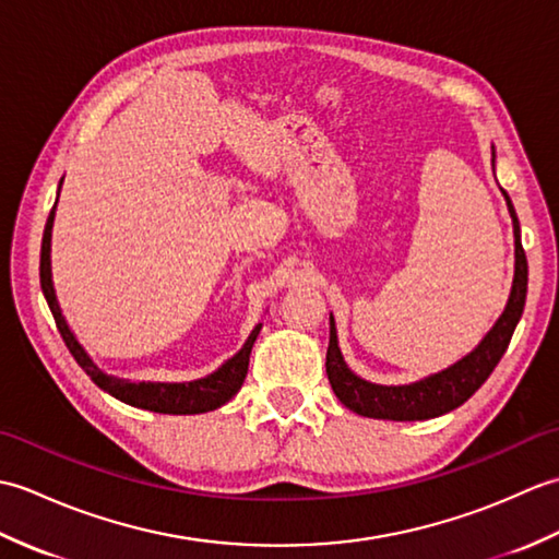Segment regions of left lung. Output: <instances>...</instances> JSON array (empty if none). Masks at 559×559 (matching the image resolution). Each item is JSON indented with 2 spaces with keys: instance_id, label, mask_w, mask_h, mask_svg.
<instances>
[{
  "instance_id": "left-lung-1",
  "label": "left lung",
  "mask_w": 559,
  "mask_h": 559,
  "mask_svg": "<svg viewBox=\"0 0 559 559\" xmlns=\"http://www.w3.org/2000/svg\"><path fill=\"white\" fill-rule=\"evenodd\" d=\"M495 160V153H492ZM509 216H512L514 225V281H512V293H509V300L502 317L497 319L495 326L488 331L476 348H473L466 358H461L447 370L430 374L425 379H418L413 384H401V386H384V384H372L367 379L355 374L346 365L338 348V336H336V324L334 314L329 317V350H326V374L329 384L334 389V394L343 406L350 408L353 413L365 415V418H377V420H430L437 415H444L449 411L459 408L463 401H468L476 391L483 386L485 379L492 374L497 362L502 360V355L512 341L514 329L524 312L526 305V288H528V264H526V252L521 247V228L516 211L512 206V199L507 197Z\"/></svg>"
}]
</instances>
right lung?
Returning a JSON list of instances; mask_svg holds the SVG:
<instances>
[{
	"label": "right lung",
	"mask_w": 559,
	"mask_h": 559,
	"mask_svg": "<svg viewBox=\"0 0 559 559\" xmlns=\"http://www.w3.org/2000/svg\"><path fill=\"white\" fill-rule=\"evenodd\" d=\"M62 185V182H59ZM52 223H55V206L47 218L45 233H43V247H40V286L50 312L57 322L59 334H62L69 353L74 355V360L81 365V370L86 372L93 382H96L103 391H108L110 396L120 399L122 403H129L134 408H144L153 413H170V415H194V413H209L221 408L223 403H228L237 391H240L247 367H249V353H252L254 341L261 331V324L252 329V334L245 341L240 353H235L228 362H223L216 372H211L204 379H194V382H129V379H120L112 374H105L100 367L88 358V353L83 350L76 336L71 334L67 319L59 310L55 286H52V269H50V240H52Z\"/></svg>",
	"instance_id": "right-lung-1"
}]
</instances>
